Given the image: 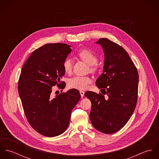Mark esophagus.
<instances>
[{
	"label": "esophagus",
	"instance_id": "obj_1",
	"mask_svg": "<svg viewBox=\"0 0 159 159\" xmlns=\"http://www.w3.org/2000/svg\"><path fill=\"white\" fill-rule=\"evenodd\" d=\"M80 95L81 97H83L84 95V91H80Z\"/></svg>",
	"mask_w": 159,
	"mask_h": 159
}]
</instances>
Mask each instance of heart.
<instances>
[{
	"mask_svg": "<svg viewBox=\"0 0 159 159\" xmlns=\"http://www.w3.org/2000/svg\"><path fill=\"white\" fill-rule=\"evenodd\" d=\"M78 57L86 64L90 66V70L94 71L96 68L95 65L97 63L98 58L97 56L91 50L82 49L78 53ZM73 68L72 60L70 58L66 59L63 62V68L64 71L70 74L71 73ZM92 82L91 78L88 76H75L71 78L68 81V86L71 89L78 90H84L88 88L89 84Z\"/></svg>",
	"mask_w": 159,
	"mask_h": 159,
	"instance_id": "heart-1",
	"label": "heart"
}]
</instances>
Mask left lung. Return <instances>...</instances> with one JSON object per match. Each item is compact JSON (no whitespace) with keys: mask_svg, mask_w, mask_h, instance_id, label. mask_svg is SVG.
I'll use <instances>...</instances> for the list:
<instances>
[{"mask_svg":"<svg viewBox=\"0 0 159 159\" xmlns=\"http://www.w3.org/2000/svg\"><path fill=\"white\" fill-rule=\"evenodd\" d=\"M96 43L103 48L105 61L103 73L95 83L107 96L105 98L101 93L92 91L84 95L92 103L89 116L94 128L102 133L112 134L126 124L135 109L138 73L122 47L104 38Z\"/></svg>","mask_w":159,"mask_h":159,"instance_id":"1","label":"left lung"}]
</instances>
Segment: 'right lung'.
I'll return each instance as SVG.
<instances>
[{"label":"right lung","mask_w":159,"mask_h":159,"mask_svg":"<svg viewBox=\"0 0 159 159\" xmlns=\"http://www.w3.org/2000/svg\"><path fill=\"white\" fill-rule=\"evenodd\" d=\"M65 43H48L35 49L23 66L18 81V92L23 110L31 127L42 135L58 136L67 129L71 112L81 95L71 89L54 97L52 88H64L63 62L71 52Z\"/></svg>","instance_id":"obj_1"}]
</instances>
